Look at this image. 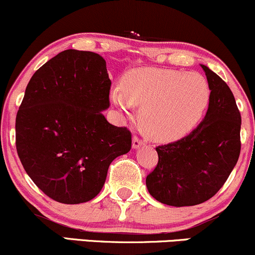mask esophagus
<instances>
[{"label":"esophagus","mask_w":255,"mask_h":255,"mask_svg":"<svg viewBox=\"0 0 255 255\" xmlns=\"http://www.w3.org/2000/svg\"><path fill=\"white\" fill-rule=\"evenodd\" d=\"M143 143H145V142H143V141L141 140L139 136H134L133 137V142H131V147H133L134 149H136V148H139L140 146H142Z\"/></svg>","instance_id":"1"}]
</instances>
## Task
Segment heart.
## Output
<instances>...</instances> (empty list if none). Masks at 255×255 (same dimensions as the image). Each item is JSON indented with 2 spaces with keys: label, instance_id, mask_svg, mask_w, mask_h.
Listing matches in <instances>:
<instances>
[{
  "label": "heart",
  "instance_id": "b5f03b06",
  "mask_svg": "<svg viewBox=\"0 0 255 255\" xmlns=\"http://www.w3.org/2000/svg\"><path fill=\"white\" fill-rule=\"evenodd\" d=\"M110 101L127 114L141 107L142 129L159 141H173L191 131L207 112L210 88L197 72L139 67L127 72L121 87L110 91Z\"/></svg>",
  "mask_w": 255,
  "mask_h": 255
}]
</instances>
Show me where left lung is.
I'll list each match as a JSON object with an SVG mask.
<instances>
[{
	"label": "left lung",
	"mask_w": 255,
	"mask_h": 255,
	"mask_svg": "<svg viewBox=\"0 0 255 255\" xmlns=\"http://www.w3.org/2000/svg\"><path fill=\"white\" fill-rule=\"evenodd\" d=\"M204 70L210 101L203 121L183 139L158 146V165L146 178L153 198L172 207L201 204L228 179L240 155L241 115L227 83Z\"/></svg>",
	"instance_id": "left-lung-1"
}]
</instances>
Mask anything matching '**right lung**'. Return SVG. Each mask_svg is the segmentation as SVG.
<instances>
[{
    "instance_id": "obj_1",
    "label": "right lung",
    "mask_w": 255,
    "mask_h": 255,
    "mask_svg": "<svg viewBox=\"0 0 255 255\" xmlns=\"http://www.w3.org/2000/svg\"><path fill=\"white\" fill-rule=\"evenodd\" d=\"M110 85L106 60L77 50L58 53L27 84L15 122L17 154L35 185L59 203L96 197L112 161L130 151V131L102 114Z\"/></svg>"
}]
</instances>
